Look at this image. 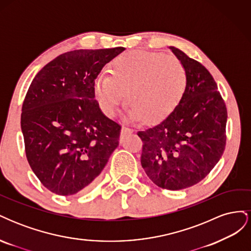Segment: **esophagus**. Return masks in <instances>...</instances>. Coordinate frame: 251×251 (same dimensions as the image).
<instances>
[{
  "mask_svg": "<svg viewBox=\"0 0 251 251\" xmlns=\"http://www.w3.org/2000/svg\"><path fill=\"white\" fill-rule=\"evenodd\" d=\"M131 133H133V130H132V128L127 127V126H123V127H121V131H120V138H121V137H124L125 135H126V134H131Z\"/></svg>",
  "mask_w": 251,
  "mask_h": 251,
  "instance_id": "34e87169",
  "label": "esophagus"
}]
</instances>
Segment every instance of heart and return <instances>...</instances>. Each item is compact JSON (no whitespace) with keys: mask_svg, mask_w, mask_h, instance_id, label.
Returning a JSON list of instances; mask_svg holds the SVG:
<instances>
[{"mask_svg":"<svg viewBox=\"0 0 251 251\" xmlns=\"http://www.w3.org/2000/svg\"><path fill=\"white\" fill-rule=\"evenodd\" d=\"M180 60L162 53L133 51L117 56L109 75L94 82V95L105 115L112 117L126 100L128 118L148 125L160 123L180 103L186 88Z\"/></svg>","mask_w":251,"mask_h":251,"instance_id":"1","label":"heart"}]
</instances>
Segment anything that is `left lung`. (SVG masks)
<instances>
[{
	"label": "left lung",
	"instance_id": "1",
	"mask_svg": "<svg viewBox=\"0 0 251 251\" xmlns=\"http://www.w3.org/2000/svg\"><path fill=\"white\" fill-rule=\"evenodd\" d=\"M183 65L186 88L170 116L139 131L141 165L154 183L179 191L198 183L222 157L227 110L211 74L176 47H169Z\"/></svg>",
	"mask_w": 251,
	"mask_h": 251
}]
</instances>
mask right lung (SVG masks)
I'll use <instances>...</instances> for the list:
<instances>
[{
	"instance_id": "right-lung-1",
	"label": "right lung",
	"mask_w": 251,
	"mask_h": 251,
	"mask_svg": "<svg viewBox=\"0 0 251 251\" xmlns=\"http://www.w3.org/2000/svg\"><path fill=\"white\" fill-rule=\"evenodd\" d=\"M124 47L74 50L35 75L23 102L21 127L30 168L60 196L92 188L119 144L121 126L101 112L94 82Z\"/></svg>"
}]
</instances>
